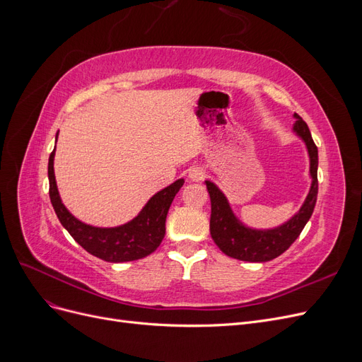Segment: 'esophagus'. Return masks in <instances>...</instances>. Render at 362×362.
<instances>
[{
    "label": "esophagus",
    "mask_w": 362,
    "mask_h": 362,
    "mask_svg": "<svg viewBox=\"0 0 362 362\" xmlns=\"http://www.w3.org/2000/svg\"><path fill=\"white\" fill-rule=\"evenodd\" d=\"M189 178L192 181H201L205 178V170L202 168L198 166H193L189 169Z\"/></svg>",
    "instance_id": "1"
}]
</instances>
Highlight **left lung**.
<instances>
[{
    "label": "left lung",
    "instance_id": "obj_1",
    "mask_svg": "<svg viewBox=\"0 0 362 362\" xmlns=\"http://www.w3.org/2000/svg\"><path fill=\"white\" fill-rule=\"evenodd\" d=\"M294 119L296 122L293 125V131L305 141L306 149H308L313 182L310 193L306 196L299 213H296L288 222L278 228L264 229V231L247 228L234 216L228 199L218 190L217 185L211 181H205L211 201L210 233L214 243L228 257L249 262L270 261L284 254L294 243V240L300 235L306 222L310 221L317 201V192H319V181H317L319 151H317L310 128L305 120L298 113H294Z\"/></svg>",
    "mask_w": 362,
    "mask_h": 362
}]
</instances>
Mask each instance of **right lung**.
Instances as JSON below:
<instances>
[{"label": "right lung", "mask_w": 362, "mask_h": 362, "mask_svg": "<svg viewBox=\"0 0 362 362\" xmlns=\"http://www.w3.org/2000/svg\"><path fill=\"white\" fill-rule=\"evenodd\" d=\"M54 156L56 148L48 161L49 199L60 223L83 249L108 262H125L145 258L160 246L166 234L168 211L184 180L175 181L156 193L131 222L116 228H96L80 222L62 204L54 175Z\"/></svg>", "instance_id": "obj_1"}]
</instances>
